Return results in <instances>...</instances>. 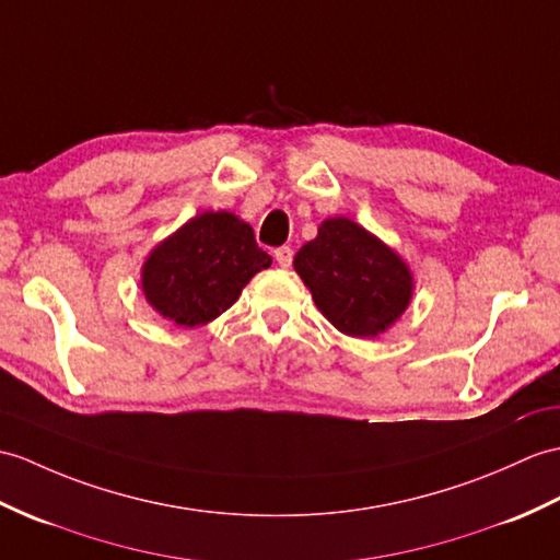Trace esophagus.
<instances>
[{
	"label": "esophagus",
	"instance_id": "obj_1",
	"mask_svg": "<svg viewBox=\"0 0 560 560\" xmlns=\"http://www.w3.org/2000/svg\"><path fill=\"white\" fill-rule=\"evenodd\" d=\"M275 257H277V262H279V267H291V262H293V250L289 248V245H283V248H277L275 250Z\"/></svg>",
	"mask_w": 560,
	"mask_h": 560
}]
</instances>
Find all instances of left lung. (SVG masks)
Wrapping results in <instances>:
<instances>
[{"label": "left lung", "mask_w": 560, "mask_h": 560, "mask_svg": "<svg viewBox=\"0 0 560 560\" xmlns=\"http://www.w3.org/2000/svg\"><path fill=\"white\" fill-rule=\"evenodd\" d=\"M293 267L322 315L355 339L384 334L410 305V267L348 217L324 219Z\"/></svg>", "instance_id": "8db88e82"}]
</instances>
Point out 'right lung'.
<instances>
[{
    "instance_id": "obj_1",
    "label": "right lung",
    "mask_w": 560,
    "mask_h": 560,
    "mask_svg": "<svg viewBox=\"0 0 560 560\" xmlns=\"http://www.w3.org/2000/svg\"><path fill=\"white\" fill-rule=\"evenodd\" d=\"M271 257L253 226L231 212H202L154 248L142 265V293L168 322L200 327L238 301Z\"/></svg>"
}]
</instances>
